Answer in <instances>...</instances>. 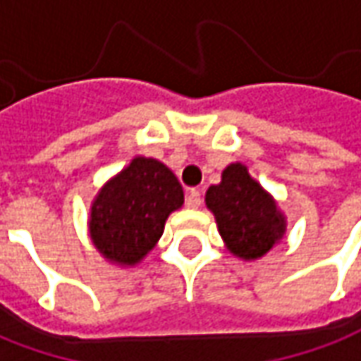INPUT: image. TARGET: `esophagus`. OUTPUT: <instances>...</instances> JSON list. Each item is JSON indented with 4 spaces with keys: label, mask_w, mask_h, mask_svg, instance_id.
Returning a JSON list of instances; mask_svg holds the SVG:
<instances>
[{
    "label": "esophagus",
    "mask_w": 361,
    "mask_h": 361,
    "mask_svg": "<svg viewBox=\"0 0 361 361\" xmlns=\"http://www.w3.org/2000/svg\"><path fill=\"white\" fill-rule=\"evenodd\" d=\"M185 203H188V207H190V209H197V207L201 205V191L200 190L188 191V200H185Z\"/></svg>",
    "instance_id": "obj_1"
}]
</instances>
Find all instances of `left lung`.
<instances>
[{
    "instance_id": "left-lung-1",
    "label": "left lung",
    "mask_w": 361,
    "mask_h": 361,
    "mask_svg": "<svg viewBox=\"0 0 361 361\" xmlns=\"http://www.w3.org/2000/svg\"><path fill=\"white\" fill-rule=\"evenodd\" d=\"M205 205L225 247L243 261L261 259L286 233V217L279 203L241 161L229 164L221 181L205 193Z\"/></svg>"
}]
</instances>
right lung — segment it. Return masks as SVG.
<instances>
[{"instance_id":"1","label":"right lung","mask_w":361,"mask_h":361,"mask_svg":"<svg viewBox=\"0 0 361 361\" xmlns=\"http://www.w3.org/2000/svg\"><path fill=\"white\" fill-rule=\"evenodd\" d=\"M181 205L183 188L176 173L154 158L136 156L98 190L88 237L109 263L134 267L156 247L166 219Z\"/></svg>"}]
</instances>
